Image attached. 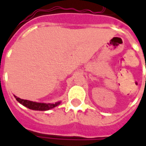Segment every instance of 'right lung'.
Masks as SVG:
<instances>
[{"instance_id":"1","label":"right lung","mask_w":146,"mask_h":146,"mask_svg":"<svg viewBox=\"0 0 146 146\" xmlns=\"http://www.w3.org/2000/svg\"><path fill=\"white\" fill-rule=\"evenodd\" d=\"M15 98H16L20 104H22L24 106L29 108L30 110H39V111H46V110H49L51 109L56 107L58 105L60 104L61 102H57L55 103H42V102H36L29 101V100H25V99H22L20 98H18L17 96L14 95Z\"/></svg>"}]
</instances>
